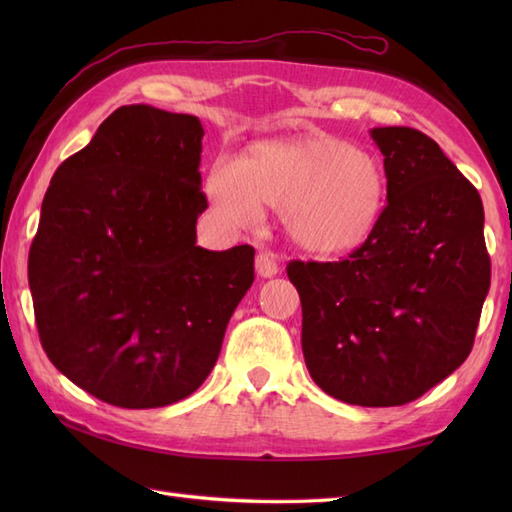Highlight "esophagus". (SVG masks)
<instances>
[{"instance_id": "34e87169", "label": "esophagus", "mask_w": 512, "mask_h": 512, "mask_svg": "<svg viewBox=\"0 0 512 512\" xmlns=\"http://www.w3.org/2000/svg\"><path fill=\"white\" fill-rule=\"evenodd\" d=\"M255 268L259 277H275L279 273V264L275 262V257L270 253H259L255 259Z\"/></svg>"}]
</instances>
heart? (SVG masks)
Here are the masks:
<instances>
[{"mask_svg":"<svg viewBox=\"0 0 512 512\" xmlns=\"http://www.w3.org/2000/svg\"><path fill=\"white\" fill-rule=\"evenodd\" d=\"M209 193L226 220L250 226L262 206L284 211L297 246L319 257L361 248L383 217L387 178L372 151L332 136L264 140L237 162H220Z\"/></svg>","mask_w":512,"mask_h":512,"instance_id":"heart-1","label":"heart"}]
</instances>
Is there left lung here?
I'll return each mask as SVG.
<instances>
[{"instance_id": "1", "label": "left lung", "mask_w": 512, "mask_h": 512, "mask_svg": "<svg viewBox=\"0 0 512 512\" xmlns=\"http://www.w3.org/2000/svg\"><path fill=\"white\" fill-rule=\"evenodd\" d=\"M387 206L343 262H290L301 297V347L325 394L361 407L420 398L473 350L491 257L484 206L436 140L376 127Z\"/></svg>"}]
</instances>
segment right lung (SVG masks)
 I'll use <instances>...</instances> for the list:
<instances>
[{
	"label": "right lung",
	"mask_w": 512,
	"mask_h": 512,
	"mask_svg": "<svg viewBox=\"0 0 512 512\" xmlns=\"http://www.w3.org/2000/svg\"><path fill=\"white\" fill-rule=\"evenodd\" d=\"M198 116L123 105L54 171L28 255L39 339L74 385L123 409L191 396L255 279V248L195 246Z\"/></svg>",
	"instance_id": "right-lung-1"
}]
</instances>
